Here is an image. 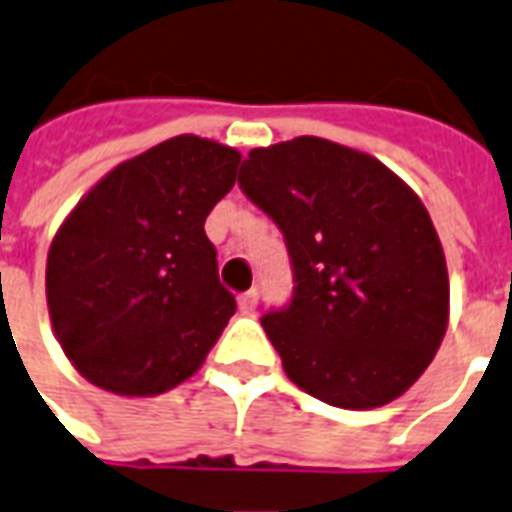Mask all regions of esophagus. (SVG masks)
I'll list each match as a JSON object with an SVG mask.
<instances>
[{
    "label": "esophagus",
    "mask_w": 512,
    "mask_h": 512,
    "mask_svg": "<svg viewBox=\"0 0 512 512\" xmlns=\"http://www.w3.org/2000/svg\"><path fill=\"white\" fill-rule=\"evenodd\" d=\"M256 305H259V291H256V288H251V291L240 294V310H242V313H253V310H256Z\"/></svg>",
    "instance_id": "34e87169"
}]
</instances>
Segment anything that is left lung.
<instances>
[{"label":"left lung","mask_w":512,"mask_h":512,"mask_svg":"<svg viewBox=\"0 0 512 512\" xmlns=\"http://www.w3.org/2000/svg\"><path fill=\"white\" fill-rule=\"evenodd\" d=\"M240 186L286 237L294 299L261 326L288 380L345 410L402 397L451 315L443 242L413 188L324 137L253 148Z\"/></svg>","instance_id":"obj_1"}]
</instances>
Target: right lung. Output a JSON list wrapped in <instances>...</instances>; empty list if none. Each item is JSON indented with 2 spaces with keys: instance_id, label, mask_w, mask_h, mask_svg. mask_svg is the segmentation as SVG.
<instances>
[{
  "instance_id": "obj_1",
  "label": "right lung",
  "mask_w": 512,
  "mask_h": 512,
  "mask_svg": "<svg viewBox=\"0 0 512 512\" xmlns=\"http://www.w3.org/2000/svg\"><path fill=\"white\" fill-rule=\"evenodd\" d=\"M240 151L178 134L107 172L69 210L45 264L61 351L94 386L156 397L202 367L237 310L205 218Z\"/></svg>"
}]
</instances>
